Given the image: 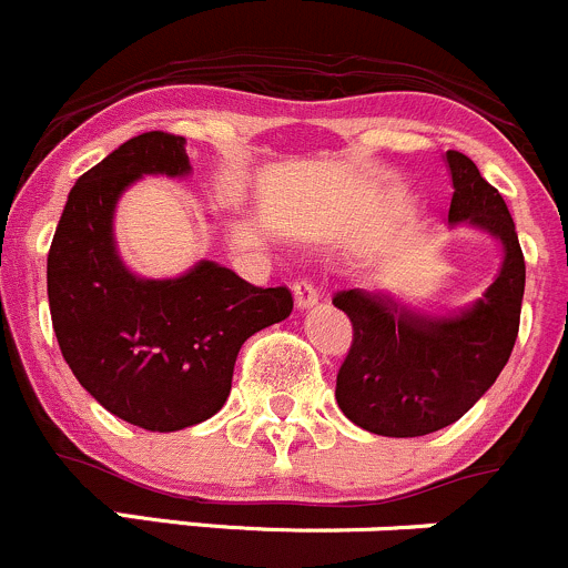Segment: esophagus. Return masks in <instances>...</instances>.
Returning a JSON list of instances; mask_svg holds the SVG:
<instances>
[{"mask_svg": "<svg viewBox=\"0 0 568 568\" xmlns=\"http://www.w3.org/2000/svg\"><path fill=\"white\" fill-rule=\"evenodd\" d=\"M293 295H295V306H298V310H310V306H315L317 298H321V293H317L315 284L306 278L295 281Z\"/></svg>", "mask_w": 568, "mask_h": 568, "instance_id": "1", "label": "esophagus"}]
</instances>
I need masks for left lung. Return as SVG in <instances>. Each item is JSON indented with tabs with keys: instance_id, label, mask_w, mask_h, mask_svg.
Masks as SVG:
<instances>
[{
	"instance_id": "8db88e82",
	"label": "left lung",
	"mask_w": 568,
	"mask_h": 568,
	"mask_svg": "<svg viewBox=\"0 0 568 568\" xmlns=\"http://www.w3.org/2000/svg\"><path fill=\"white\" fill-rule=\"evenodd\" d=\"M449 225L494 236L501 264L474 304L426 315L387 293L339 290L334 306L351 317L354 343L337 374L345 418L385 437H420L460 420L510 359L524 298V256L501 194L468 155L446 153Z\"/></svg>"
}]
</instances>
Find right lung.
Listing matches in <instances>:
<instances>
[{
  "label": "right lung",
  "mask_w": 568,
  "mask_h": 568,
  "mask_svg": "<svg viewBox=\"0 0 568 568\" xmlns=\"http://www.w3.org/2000/svg\"><path fill=\"white\" fill-rule=\"evenodd\" d=\"M186 139L150 131L78 178L47 256L52 328L74 379L116 418L178 432L220 413L242 343L293 312L217 262L142 278L116 251L113 212L144 175L186 178Z\"/></svg>",
  "instance_id": "obj_1"
}]
</instances>
